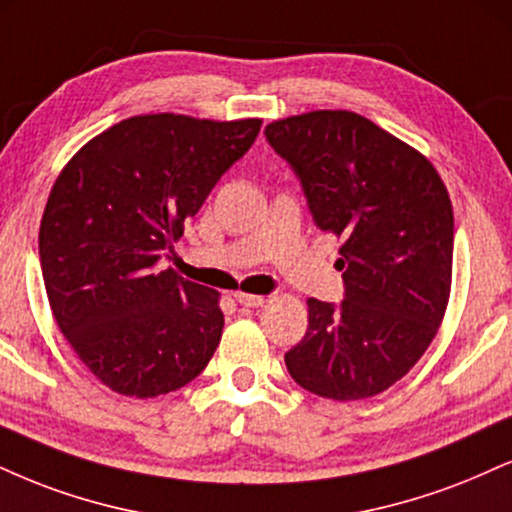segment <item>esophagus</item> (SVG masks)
Instances as JSON below:
<instances>
[{"label":"esophagus","mask_w":512,"mask_h":512,"mask_svg":"<svg viewBox=\"0 0 512 512\" xmlns=\"http://www.w3.org/2000/svg\"><path fill=\"white\" fill-rule=\"evenodd\" d=\"M233 298H236V303H238V305H243V307H262V305H264V298H262V295L236 293V295H233Z\"/></svg>","instance_id":"1"}]
</instances>
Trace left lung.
Here are the masks:
<instances>
[{
    "label": "left lung",
    "mask_w": 512,
    "mask_h": 512,
    "mask_svg": "<svg viewBox=\"0 0 512 512\" xmlns=\"http://www.w3.org/2000/svg\"><path fill=\"white\" fill-rule=\"evenodd\" d=\"M264 135L298 176L315 224L343 240V303L307 300L288 372L322 398L377 396L420 360L446 312L448 190L427 157L355 112L288 116Z\"/></svg>",
    "instance_id": "left-lung-1"
}]
</instances>
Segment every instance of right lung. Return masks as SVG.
<instances>
[{
  "instance_id": "right-lung-1",
  "label": "right lung",
  "mask_w": 512,
  "mask_h": 512,
  "mask_svg": "<svg viewBox=\"0 0 512 512\" xmlns=\"http://www.w3.org/2000/svg\"><path fill=\"white\" fill-rule=\"evenodd\" d=\"M260 126L133 116L80 147L54 181L40 224L49 307L83 365L121 396L176 391L212 360L219 293L157 262Z\"/></svg>"
}]
</instances>
